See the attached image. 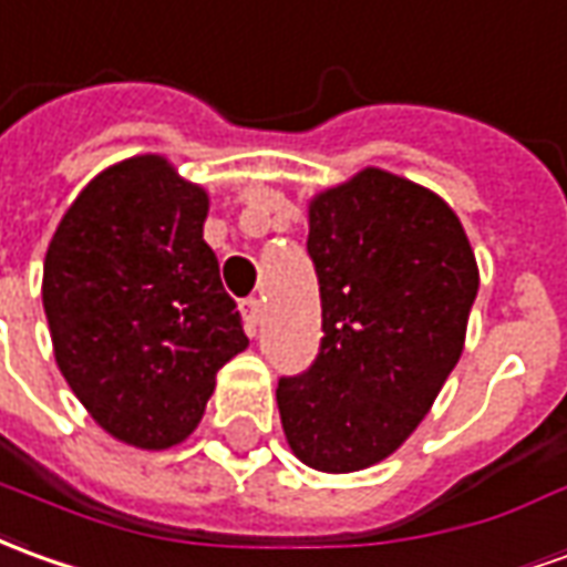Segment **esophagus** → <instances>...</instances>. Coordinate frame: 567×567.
Returning a JSON list of instances; mask_svg holds the SVG:
<instances>
[{"mask_svg":"<svg viewBox=\"0 0 567 567\" xmlns=\"http://www.w3.org/2000/svg\"><path fill=\"white\" fill-rule=\"evenodd\" d=\"M239 310H243V319L248 322V334H257V322H260V316H264L260 297H245L243 303H239Z\"/></svg>","mask_w":567,"mask_h":567,"instance_id":"obj_1","label":"esophagus"}]
</instances>
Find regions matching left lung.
<instances>
[{"label":"left lung","instance_id":"8db88e82","mask_svg":"<svg viewBox=\"0 0 567 567\" xmlns=\"http://www.w3.org/2000/svg\"><path fill=\"white\" fill-rule=\"evenodd\" d=\"M307 255L322 340L307 371L279 378L276 402L300 461L352 473L414 433L457 365L476 257L445 202L378 168L312 199Z\"/></svg>","mask_w":567,"mask_h":567}]
</instances>
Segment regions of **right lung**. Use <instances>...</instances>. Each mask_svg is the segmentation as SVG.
Wrapping results in <instances>:
<instances>
[{"instance_id":"1","label":"right lung","mask_w":567,"mask_h":567,"mask_svg":"<svg viewBox=\"0 0 567 567\" xmlns=\"http://www.w3.org/2000/svg\"><path fill=\"white\" fill-rule=\"evenodd\" d=\"M205 215V189L137 156L79 193L45 255L58 368L91 417L137 449L184 442L217 371L248 347Z\"/></svg>"}]
</instances>
